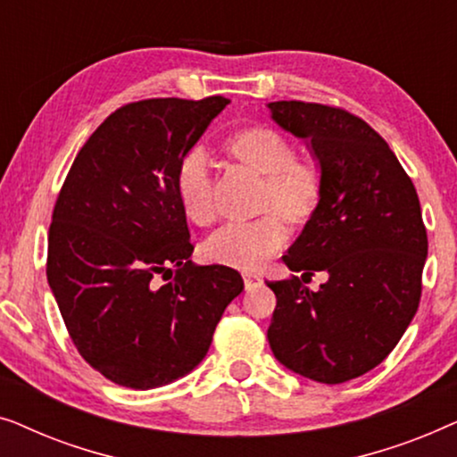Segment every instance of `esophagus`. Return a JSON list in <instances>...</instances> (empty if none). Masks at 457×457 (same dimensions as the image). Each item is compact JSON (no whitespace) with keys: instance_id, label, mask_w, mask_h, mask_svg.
Masks as SVG:
<instances>
[{"instance_id":"obj_1","label":"esophagus","mask_w":457,"mask_h":457,"mask_svg":"<svg viewBox=\"0 0 457 457\" xmlns=\"http://www.w3.org/2000/svg\"><path fill=\"white\" fill-rule=\"evenodd\" d=\"M243 285H245L247 291H252L255 287L264 285V280H262V277H258V274H243Z\"/></svg>"}]
</instances>
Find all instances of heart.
<instances>
[{"instance_id":"heart-1","label":"heart","mask_w":457,"mask_h":457,"mask_svg":"<svg viewBox=\"0 0 457 457\" xmlns=\"http://www.w3.org/2000/svg\"><path fill=\"white\" fill-rule=\"evenodd\" d=\"M224 152L245 170L262 177L255 212L264 214L252 222H233L216 230L204 243L212 264L255 272L289 241L291 227H303L316 216L324 195V172L312 155H295V145L277 129L245 127L224 143ZM177 197L183 214L197 227L216 220L214 177L202 152L180 160Z\"/></svg>"}]
</instances>
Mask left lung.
I'll return each instance as SVG.
<instances>
[{
    "label": "left lung",
    "instance_id": "left-lung-1",
    "mask_svg": "<svg viewBox=\"0 0 457 457\" xmlns=\"http://www.w3.org/2000/svg\"><path fill=\"white\" fill-rule=\"evenodd\" d=\"M270 110L285 130L310 139L324 172L320 208L283 260L328 280L318 291L297 277L268 283L277 295L268 343L289 370L339 385L378 366L414 318L427 227L408 172L360 116L295 99Z\"/></svg>",
    "mask_w": 457,
    "mask_h": 457
}]
</instances>
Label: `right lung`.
I'll return each instance as SVG.
<instances>
[{
	"instance_id": "add662e5",
	"label": "right lung",
	"mask_w": 457,
	"mask_h": 457,
	"mask_svg": "<svg viewBox=\"0 0 457 457\" xmlns=\"http://www.w3.org/2000/svg\"><path fill=\"white\" fill-rule=\"evenodd\" d=\"M227 104L212 96L122 105L80 147L55 199L49 287L74 347L112 383L152 389L185 377L243 291L233 268L191 264L177 197L180 160Z\"/></svg>"
}]
</instances>
